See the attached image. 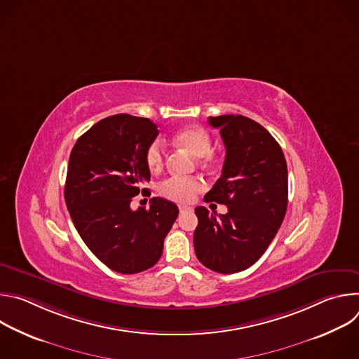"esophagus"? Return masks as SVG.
<instances>
[{"mask_svg":"<svg viewBox=\"0 0 359 359\" xmlns=\"http://www.w3.org/2000/svg\"><path fill=\"white\" fill-rule=\"evenodd\" d=\"M179 210H180V213H184L187 210H191V208H189V206H179Z\"/></svg>","mask_w":359,"mask_h":359,"instance_id":"esophagus-1","label":"esophagus"}]
</instances>
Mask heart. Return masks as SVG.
<instances>
[{
    "label": "heart",
    "mask_w": 359,
    "mask_h": 359,
    "mask_svg": "<svg viewBox=\"0 0 359 359\" xmlns=\"http://www.w3.org/2000/svg\"><path fill=\"white\" fill-rule=\"evenodd\" d=\"M172 139L177 146L184 147L193 156L200 158L203 163L215 161V155L212 151V137L206 129L200 126H186L175 132ZM144 161L151 172H158L162 169L165 153L159 140L149 144L146 149ZM203 183L194 177H170L162 183L161 193L169 200L177 203H190L196 194L203 190Z\"/></svg>",
    "instance_id": "heart-1"
}]
</instances>
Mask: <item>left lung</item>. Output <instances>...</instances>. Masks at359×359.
<instances>
[{
	"instance_id": "8db88e82",
	"label": "left lung",
	"mask_w": 359,
	"mask_h": 359,
	"mask_svg": "<svg viewBox=\"0 0 359 359\" xmlns=\"http://www.w3.org/2000/svg\"><path fill=\"white\" fill-rule=\"evenodd\" d=\"M220 129L226 159L220 179L204 201L226 204L227 213L194 209L193 241L198 262L216 273L233 274L257 262L276 237L288 204V173L277 140L241 115L210 116Z\"/></svg>"
}]
</instances>
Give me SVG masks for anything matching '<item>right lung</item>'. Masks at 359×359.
Instances as JSON below:
<instances>
[{
	"label": "right lung",
	"instance_id": "1",
	"mask_svg": "<svg viewBox=\"0 0 359 359\" xmlns=\"http://www.w3.org/2000/svg\"><path fill=\"white\" fill-rule=\"evenodd\" d=\"M158 126L128 114L95 123L75 143L68 163L65 203L81 238L96 257L121 274L155 266L179 209L153 197L150 208L130 209L132 197L150 196L144 155Z\"/></svg>",
	"mask_w": 359,
	"mask_h": 359
}]
</instances>
